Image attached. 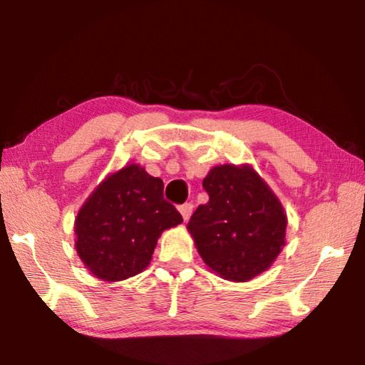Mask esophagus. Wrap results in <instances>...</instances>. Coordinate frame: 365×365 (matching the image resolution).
I'll list each match as a JSON object with an SVG mask.
<instances>
[{"label": "esophagus", "instance_id": "esophagus-1", "mask_svg": "<svg viewBox=\"0 0 365 365\" xmlns=\"http://www.w3.org/2000/svg\"><path fill=\"white\" fill-rule=\"evenodd\" d=\"M178 211H180L183 220H188L191 212H193V205H191V202H185V205L178 207Z\"/></svg>", "mask_w": 365, "mask_h": 365}]
</instances>
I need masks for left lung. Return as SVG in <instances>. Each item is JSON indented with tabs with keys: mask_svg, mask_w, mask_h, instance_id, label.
Returning <instances> with one entry per match:
<instances>
[{
	"mask_svg": "<svg viewBox=\"0 0 365 365\" xmlns=\"http://www.w3.org/2000/svg\"><path fill=\"white\" fill-rule=\"evenodd\" d=\"M202 188L209 201L188 222L202 261L233 282L269 269L285 245L287 215L261 177L246 165H219Z\"/></svg>",
	"mask_w": 365,
	"mask_h": 365,
	"instance_id": "left-lung-1",
	"label": "left lung"
}]
</instances>
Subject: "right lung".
I'll return each instance as SVG.
<instances>
[{"label":"right lung","mask_w":365,"mask_h":365,"mask_svg":"<svg viewBox=\"0 0 365 365\" xmlns=\"http://www.w3.org/2000/svg\"><path fill=\"white\" fill-rule=\"evenodd\" d=\"M183 219L164 200V183L137 164L108 177L76 220V248L98 279L125 280L148 267L158 238Z\"/></svg>","instance_id":"add662e5"}]
</instances>
